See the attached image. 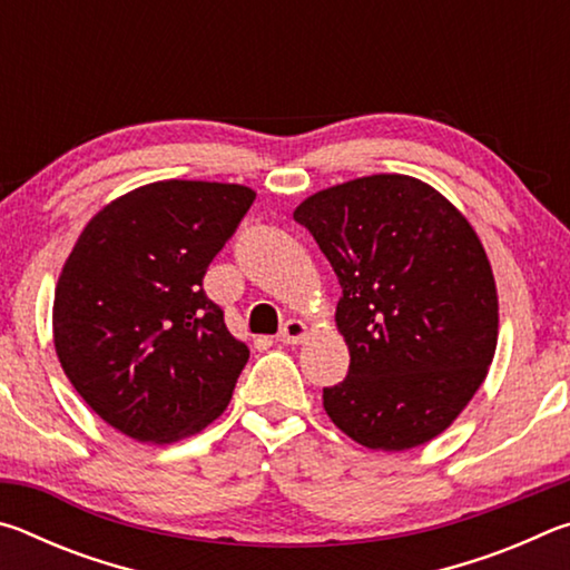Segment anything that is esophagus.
Here are the masks:
<instances>
[{
  "instance_id": "34e87169",
  "label": "esophagus",
  "mask_w": 570,
  "mask_h": 570,
  "mask_svg": "<svg viewBox=\"0 0 570 570\" xmlns=\"http://www.w3.org/2000/svg\"><path fill=\"white\" fill-rule=\"evenodd\" d=\"M308 336V326L302 320H288L282 332H278V342L282 344H302Z\"/></svg>"
}]
</instances>
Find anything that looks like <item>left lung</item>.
I'll return each mask as SVG.
<instances>
[{
	"instance_id": "1",
	"label": "left lung",
	"mask_w": 570,
	"mask_h": 570,
	"mask_svg": "<svg viewBox=\"0 0 570 570\" xmlns=\"http://www.w3.org/2000/svg\"><path fill=\"white\" fill-rule=\"evenodd\" d=\"M330 258L350 374L326 387L330 420L370 450L400 452L445 432L488 377L498 288L475 228L420 178L377 173L296 206Z\"/></svg>"
}]
</instances>
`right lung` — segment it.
<instances>
[{
	"label": "right lung",
	"mask_w": 570,
	"mask_h": 570,
	"mask_svg": "<svg viewBox=\"0 0 570 570\" xmlns=\"http://www.w3.org/2000/svg\"><path fill=\"white\" fill-rule=\"evenodd\" d=\"M254 198L238 183L156 180L110 200L77 236L55 286V352L122 435L170 445L228 407L248 346L204 276Z\"/></svg>",
	"instance_id": "right-lung-1"
}]
</instances>
